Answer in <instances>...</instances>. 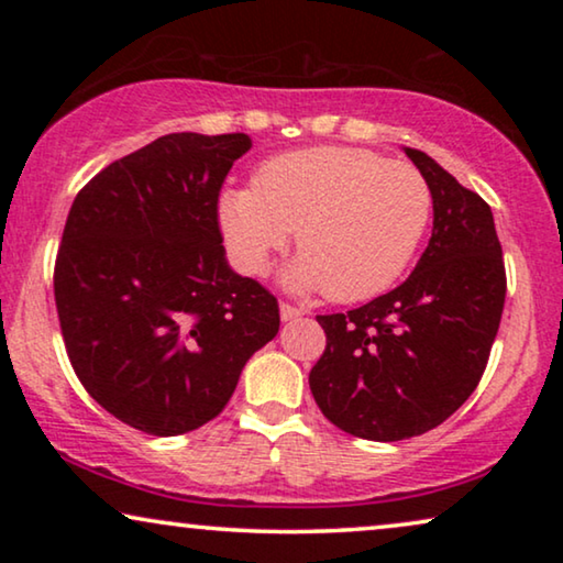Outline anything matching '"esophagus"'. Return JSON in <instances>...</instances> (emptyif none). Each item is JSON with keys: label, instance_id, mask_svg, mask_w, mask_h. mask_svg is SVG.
I'll return each instance as SVG.
<instances>
[{"label": "esophagus", "instance_id": "1", "mask_svg": "<svg viewBox=\"0 0 563 563\" xmlns=\"http://www.w3.org/2000/svg\"><path fill=\"white\" fill-rule=\"evenodd\" d=\"M279 312H282V320H284V322H287V320H297L299 314H302V310H299V307L289 305V302H282V305H279Z\"/></svg>", "mask_w": 563, "mask_h": 563}]
</instances>
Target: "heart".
Here are the masks:
<instances>
[{"instance_id": "heart-1", "label": "heart", "mask_w": 563, "mask_h": 563, "mask_svg": "<svg viewBox=\"0 0 563 563\" xmlns=\"http://www.w3.org/2000/svg\"><path fill=\"white\" fill-rule=\"evenodd\" d=\"M433 195L418 168L349 145H314L264 161L253 187L222 191L220 230L238 268L266 272L295 230L297 289L333 302L387 291L418 253Z\"/></svg>"}]
</instances>
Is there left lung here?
Here are the masks:
<instances>
[{"label":"left lung","mask_w":563,"mask_h":563,"mask_svg":"<svg viewBox=\"0 0 563 563\" xmlns=\"http://www.w3.org/2000/svg\"><path fill=\"white\" fill-rule=\"evenodd\" d=\"M433 195V235L407 282L349 312L318 314L310 372L322 415L366 441H405L451 418L479 384L507 291L489 205L428 153L405 148Z\"/></svg>","instance_id":"left-lung-1"}]
</instances>
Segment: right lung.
<instances>
[{
  "instance_id": "obj_1",
  "label": "right lung",
  "mask_w": 563,
  "mask_h": 563,
  "mask_svg": "<svg viewBox=\"0 0 563 563\" xmlns=\"http://www.w3.org/2000/svg\"><path fill=\"white\" fill-rule=\"evenodd\" d=\"M245 133H172L84 184L53 291L84 389L148 435L225 410L245 361L279 333V302L225 264L218 218Z\"/></svg>"
}]
</instances>
